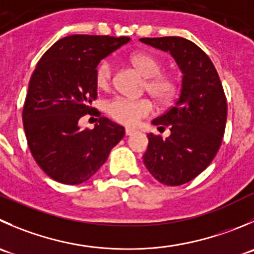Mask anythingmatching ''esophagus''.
<instances>
[{
	"label": "esophagus",
	"instance_id": "obj_1",
	"mask_svg": "<svg viewBox=\"0 0 254 254\" xmlns=\"http://www.w3.org/2000/svg\"><path fill=\"white\" fill-rule=\"evenodd\" d=\"M135 131H136V130L131 129V127H127V129H125V134H127V136H130V135L134 134Z\"/></svg>",
	"mask_w": 254,
	"mask_h": 254
}]
</instances>
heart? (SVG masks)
<instances>
[{"instance_id": "heart-1", "label": "heart", "mask_w": 254, "mask_h": 254, "mask_svg": "<svg viewBox=\"0 0 254 254\" xmlns=\"http://www.w3.org/2000/svg\"><path fill=\"white\" fill-rule=\"evenodd\" d=\"M130 62L135 68L147 78V93L160 104H169L177 93V84L170 75L161 74V61L156 56L147 52H139L130 57ZM113 64L110 61H103L95 70V84L98 89L108 90L113 83ZM107 112L115 122L134 127L140 119L147 117L152 112L151 103L147 99H130L118 97L110 100Z\"/></svg>"}]
</instances>
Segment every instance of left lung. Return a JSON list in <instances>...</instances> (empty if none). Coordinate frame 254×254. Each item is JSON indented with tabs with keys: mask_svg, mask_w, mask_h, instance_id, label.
I'll return each mask as SVG.
<instances>
[{
	"mask_svg": "<svg viewBox=\"0 0 254 254\" xmlns=\"http://www.w3.org/2000/svg\"><path fill=\"white\" fill-rule=\"evenodd\" d=\"M169 52L182 72L181 92L174 107L152 124L171 134H147L144 164L161 184L179 186L200 175L217 154L225 134L227 100L215 65L193 42L182 37L140 38Z\"/></svg>",
	"mask_w": 254,
	"mask_h": 254,
	"instance_id": "left-lung-1",
	"label": "left lung"
}]
</instances>
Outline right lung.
Wrapping results in <instances>:
<instances>
[{"label":"right lung","mask_w":254,"mask_h":254,"mask_svg":"<svg viewBox=\"0 0 254 254\" xmlns=\"http://www.w3.org/2000/svg\"><path fill=\"white\" fill-rule=\"evenodd\" d=\"M129 37L73 34L42 56L29 80L23 127L38 166L54 181H88L124 137L122 125L100 117L94 129H80L97 99L95 70L103 58L127 43Z\"/></svg>","instance_id":"obj_1"}]
</instances>
